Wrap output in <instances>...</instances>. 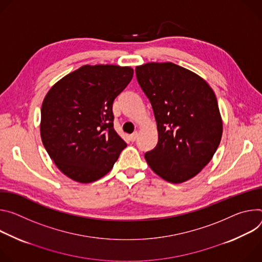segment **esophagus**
<instances>
[{"mask_svg": "<svg viewBox=\"0 0 262 262\" xmlns=\"http://www.w3.org/2000/svg\"><path fill=\"white\" fill-rule=\"evenodd\" d=\"M138 137V132H133L131 135H130V140L131 141H135Z\"/></svg>", "mask_w": 262, "mask_h": 262, "instance_id": "34e87169", "label": "esophagus"}]
</instances>
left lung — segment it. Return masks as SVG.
Instances as JSON below:
<instances>
[{
    "label": "left lung",
    "mask_w": 262,
    "mask_h": 262,
    "mask_svg": "<svg viewBox=\"0 0 262 262\" xmlns=\"http://www.w3.org/2000/svg\"><path fill=\"white\" fill-rule=\"evenodd\" d=\"M135 74L151 102L158 130L156 147L144 158L168 182L191 179L209 163L222 138L213 91L205 80L171 62L136 67Z\"/></svg>",
    "instance_id": "left-lung-1"
}]
</instances>
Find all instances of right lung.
I'll return each instance as SVG.
<instances>
[{"instance_id": "right-lung-1", "label": "right lung", "mask_w": 262, "mask_h": 262, "mask_svg": "<svg viewBox=\"0 0 262 262\" xmlns=\"http://www.w3.org/2000/svg\"><path fill=\"white\" fill-rule=\"evenodd\" d=\"M132 77L129 67L84 66L47 94L41 106V140L69 178L80 183L97 181L127 147L113 128L112 104Z\"/></svg>"}]
</instances>
